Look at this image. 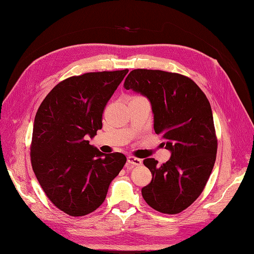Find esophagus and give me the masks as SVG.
<instances>
[{
  "instance_id": "obj_1",
  "label": "esophagus",
  "mask_w": 254,
  "mask_h": 254,
  "mask_svg": "<svg viewBox=\"0 0 254 254\" xmlns=\"http://www.w3.org/2000/svg\"><path fill=\"white\" fill-rule=\"evenodd\" d=\"M127 163L131 167L140 166V164H141V159H138V158L133 157V156H129V157H127Z\"/></svg>"
}]
</instances>
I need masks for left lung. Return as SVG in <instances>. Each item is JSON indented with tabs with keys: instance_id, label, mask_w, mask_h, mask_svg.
<instances>
[{
	"instance_id": "obj_1",
	"label": "left lung",
	"mask_w": 254,
	"mask_h": 254,
	"mask_svg": "<svg viewBox=\"0 0 254 254\" xmlns=\"http://www.w3.org/2000/svg\"><path fill=\"white\" fill-rule=\"evenodd\" d=\"M125 87L150 100L155 132L171 151L166 163L145 159L152 179L141 194L156 211L178 214L201 194L214 167L217 138L209 100L190 78L163 70H132Z\"/></svg>"
}]
</instances>
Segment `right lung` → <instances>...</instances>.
<instances>
[{
	"instance_id": "1",
	"label": "right lung",
	"mask_w": 254,
	"mask_h": 254,
	"mask_svg": "<svg viewBox=\"0 0 254 254\" xmlns=\"http://www.w3.org/2000/svg\"><path fill=\"white\" fill-rule=\"evenodd\" d=\"M128 69L70 76L53 87L34 118L30 159L52 203L83 216L105 201L127 162L121 152L104 155L88 144L102 128L103 113Z\"/></svg>"
}]
</instances>
